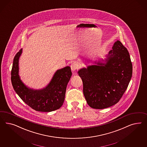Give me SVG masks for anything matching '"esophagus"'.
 Wrapping results in <instances>:
<instances>
[{"label":"esophagus","mask_w":147,"mask_h":147,"mask_svg":"<svg viewBox=\"0 0 147 147\" xmlns=\"http://www.w3.org/2000/svg\"><path fill=\"white\" fill-rule=\"evenodd\" d=\"M71 68L72 71H76V69H78L79 68V65L76 62H73L71 65Z\"/></svg>","instance_id":"esophagus-1"}]
</instances>
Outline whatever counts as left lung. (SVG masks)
I'll use <instances>...</instances> for the list:
<instances>
[{
	"mask_svg": "<svg viewBox=\"0 0 147 147\" xmlns=\"http://www.w3.org/2000/svg\"><path fill=\"white\" fill-rule=\"evenodd\" d=\"M105 62L80 69L83 92L91 108L104 109L118 102L132 76L133 66L127 49L119 40L114 44ZM104 61L103 60H102Z\"/></svg>",
	"mask_w": 147,
	"mask_h": 147,
	"instance_id": "obj_1",
	"label": "left lung"
}]
</instances>
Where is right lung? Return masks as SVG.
I'll use <instances>...</instances> for the list:
<instances>
[{
    "label": "right lung",
    "instance_id": "right-lung-1",
    "mask_svg": "<svg viewBox=\"0 0 147 147\" xmlns=\"http://www.w3.org/2000/svg\"><path fill=\"white\" fill-rule=\"evenodd\" d=\"M22 50L15 55L11 71V82L15 92L24 102L36 111L50 112L59 109L64 102L67 85L71 78V67L67 66L57 70L44 88H30L19 76V59Z\"/></svg>",
    "mask_w": 147,
    "mask_h": 147
}]
</instances>
